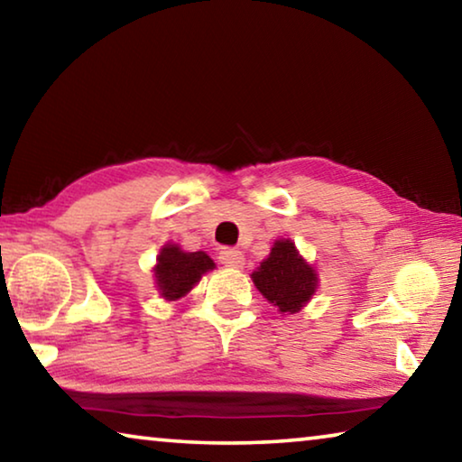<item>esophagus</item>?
Segmentation results:
<instances>
[{
	"mask_svg": "<svg viewBox=\"0 0 462 462\" xmlns=\"http://www.w3.org/2000/svg\"><path fill=\"white\" fill-rule=\"evenodd\" d=\"M220 261L226 264V267H242V264H245V254L234 248H222Z\"/></svg>",
	"mask_w": 462,
	"mask_h": 462,
	"instance_id": "34e87169",
	"label": "esophagus"
}]
</instances>
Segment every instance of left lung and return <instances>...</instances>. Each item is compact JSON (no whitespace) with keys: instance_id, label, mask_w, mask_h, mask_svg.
Here are the masks:
<instances>
[{"instance_id":"8db88e82","label":"left lung","mask_w":462,"mask_h":462,"mask_svg":"<svg viewBox=\"0 0 462 462\" xmlns=\"http://www.w3.org/2000/svg\"><path fill=\"white\" fill-rule=\"evenodd\" d=\"M253 281L281 314H295L311 300L318 289V275L311 264L303 261L289 238L275 240L271 254L256 269Z\"/></svg>"}]
</instances>
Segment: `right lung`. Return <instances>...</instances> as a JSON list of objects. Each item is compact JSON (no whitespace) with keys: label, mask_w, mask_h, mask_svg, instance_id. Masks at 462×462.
<instances>
[{"label":"right lung","mask_w":462,"mask_h":462,"mask_svg":"<svg viewBox=\"0 0 462 462\" xmlns=\"http://www.w3.org/2000/svg\"><path fill=\"white\" fill-rule=\"evenodd\" d=\"M212 269H216V264L203 250L185 253L179 245H165L156 256L152 271L162 300L177 301L199 283L201 275Z\"/></svg>","instance_id":"add662e5"}]
</instances>
